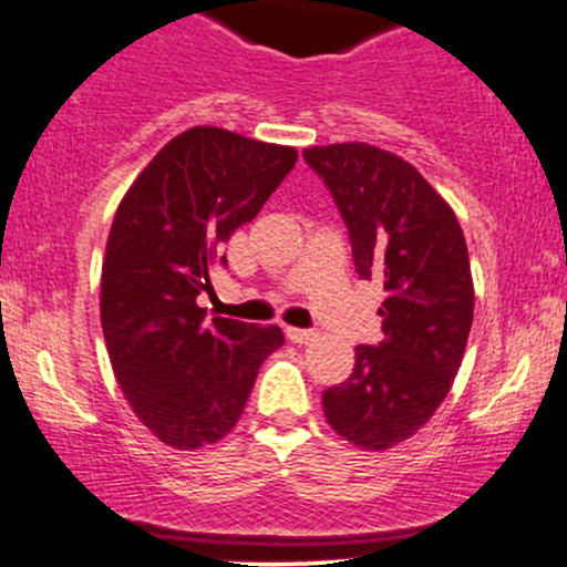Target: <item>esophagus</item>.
I'll list each match as a JSON object with an SVG mask.
<instances>
[{"label": "esophagus", "instance_id": "obj_1", "mask_svg": "<svg viewBox=\"0 0 567 567\" xmlns=\"http://www.w3.org/2000/svg\"><path fill=\"white\" fill-rule=\"evenodd\" d=\"M318 337L316 329H296V326H290L288 329V340L296 342V346H307V342H312Z\"/></svg>", "mask_w": 567, "mask_h": 567}]
</instances>
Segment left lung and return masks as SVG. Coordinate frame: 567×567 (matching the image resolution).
I'll use <instances>...</instances> for the list:
<instances>
[{
	"label": "left lung",
	"mask_w": 567,
	"mask_h": 567,
	"mask_svg": "<svg viewBox=\"0 0 567 567\" xmlns=\"http://www.w3.org/2000/svg\"><path fill=\"white\" fill-rule=\"evenodd\" d=\"M348 227L353 266L386 290L384 340L359 346L353 373L323 392L329 425L362 450H390L433 416L461 368L474 316L463 230L409 162L364 142L307 147Z\"/></svg>",
	"instance_id": "left-lung-1"
}]
</instances>
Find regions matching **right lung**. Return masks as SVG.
I'll return each instance as SVG.
<instances>
[{"label": "right lung", "instance_id": "add662e5", "mask_svg": "<svg viewBox=\"0 0 567 567\" xmlns=\"http://www.w3.org/2000/svg\"><path fill=\"white\" fill-rule=\"evenodd\" d=\"M293 147L197 125L142 169L109 230L101 326L114 379L142 422L177 450L233 431L279 326L205 320L221 244L293 169Z\"/></svg>", "mask_w": 567, "mask_h": 567}]
</instances>
